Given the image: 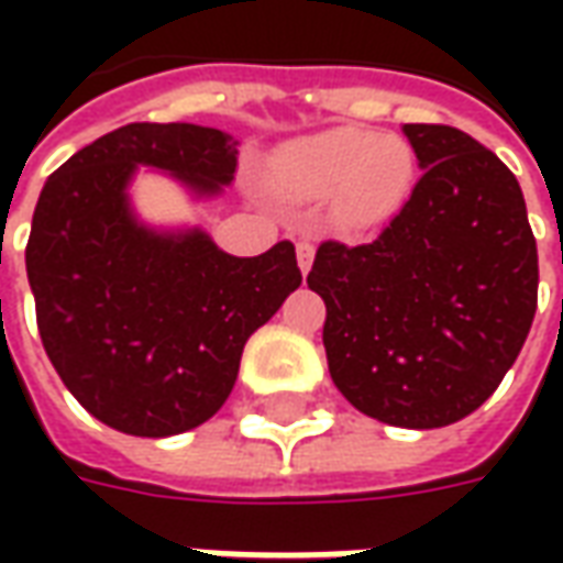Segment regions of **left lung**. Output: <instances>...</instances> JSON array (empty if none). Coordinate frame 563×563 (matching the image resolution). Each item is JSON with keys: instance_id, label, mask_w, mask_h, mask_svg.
Wrapping results in <instances>:
<instances>
[{"instance_id": "1", "label": "left lung", "mask_w": 563, "mask_h": 563, "mask_svg": "<svg viewBox=\"0 0 563 563\" xmlns=\"http://www.w3.org/2000/svg\"><path fill=\"white\" fill-rule=\"evenodd\" d=\"M238 141L196 123H129L44 184L26 277L47 358L99 422L132 437L205 424L232 395L246 338L292 292L274 244L232 256L201 225L159 229L132 205L139 172L192 198L234 180Z\"/></svg>"}]
</instances>
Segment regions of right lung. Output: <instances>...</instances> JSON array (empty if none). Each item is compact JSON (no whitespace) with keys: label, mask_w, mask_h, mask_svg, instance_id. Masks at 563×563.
<instances>
[{"label":"right lung","mask_w":563,"mask_h":563,"mask_svg":"<svg viewBox=\"0 0 563 563\" xmlns=\"http://www.w3.org/2000/svg\"><path fill=\"white\" fill-rule=\"evenodd\" d=\"M422 177L358 244L325 241L307 286L325 301L329 374L358 413L443 428L507 377L537 310V241L519 180L452 126H404Z\"/></svg>","instance_id":"1"}]
</instances>
